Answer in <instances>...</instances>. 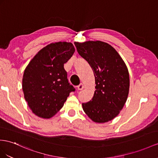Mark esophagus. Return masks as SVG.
Returning a JSON list of instances; mask_svg holds the SVG:
<instances>
[{
  "label": "esophagus",
  "mask_w": 158,
  "mask_h": 158,
  "mask_svg": "<svg viewBox=\"0 0 158 158\" xmlns=\"http://www.w3.org/2000/svg\"><path fill=\"white\" fill-rule=\"evenodd\" d=\"M83 89V85L82 83H80L79 85L77 86V89L79 91H80V90H82Z\"/></svg>",
  "instance_id": "34e87169"
}]
</instances>
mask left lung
Wrapping results in <instances>:
<instances>
[{"label": "left lung", "instance_id": "left-lung-1", "mask_svg": "<svg viewBox=\"0 0 158 158\" xmlns=\"http://www.w3.org/2000/svg\"><path fill=\"white\" fill-rule=\"evenodd\" d=\"M78 53L94 71L95 91L91 100L82 103L93 121L106 123L118 115L126 102L129 89L127 67L115 48L100 40L75 42Z\"/></svg>", "mask_w": 158, "mask_h": 158}]
</instances>
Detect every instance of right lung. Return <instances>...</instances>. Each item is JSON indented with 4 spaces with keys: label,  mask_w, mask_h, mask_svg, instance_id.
Listing matches in <instances>:
<instances>
[{
    "label": "right lung",
    "mask_w": 158,
    "mask_h": 158,
    "mask_svg": "<svg viewBox=\"0 0 158 158\" xmlns=\"http://www.w3.org/2000/svg\"><path fill=\"white\" fill-rule=\"evenodd\" d=\"M75 51L71 43H51L38 52L24 71V97L31 111L39 118L54 116L70 93L75 91L64 69Z\"/></svg>",
    "instance_id": "right-lung-1"
}]
</instances>
